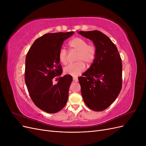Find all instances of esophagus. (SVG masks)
<instances>
[{
	"label": "esophagus",
	"mask_w": 146,
	"mask_h": 146,
	"mask_svg": "<svg viewBox=\"0 0 146 146\" xmlns=\"http://www.w3.org/2000/svg\"><path fill=\"white\" fill-rule=\"evenodd\" d=\"M73 80H74L75 82H78V78H77V77L74 76V77H73Z\"/></svg>",
	"instance_id": "obj_1"
}]
</instances>
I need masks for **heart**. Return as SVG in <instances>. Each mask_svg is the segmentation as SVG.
Segmentation results:
<instances>
[{"label":"heart","mask_w":146,"mask_h":146,"mask_svg":"<svg viewBox=\"0 0 146 146\" xmlns=\"http://www.w3.org/2000/svg\"><path fill=\"white\" fill-rule=\"evenodd\" d=\"M70 48L72 50L77 51L76 56L77 62L69 64L64 68V72L66 74L76 76L82 72L85 69V64H91L96 56V47L90 44L85 39L76 37L71 39L69 42ZM58 58L60 62L65 64L67 63V51L64 48H60L58 53Z\"/></svg>","instance_id":"1"}]
</instances>
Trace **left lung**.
I'll use <instances>...</instances> for the list:
<instances>
[{
    "mask_svg": "<svg viewBox=\"0 0 146 146\" xmlns=\"http://www.w3.org/2000/svg\"><path fill=\"white\" fill-rule=\"evenodd\" d=\"M93 42L94 60L78 78L83 99L88 108L96 111L107 109L117 98L122 88V60L117 48L100 31L78 32Z\"/></svg>",
    "mask_w": 146,
    "mask_h": 146,
    "instance_id": "obj_1",
    "label": "left lung"
}]
</instances>
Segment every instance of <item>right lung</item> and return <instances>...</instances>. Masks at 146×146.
<instances>
[{"label": "right lung", "mask_w": 146, "mask_h": 146, "mask_svg": "<svg viewBox=\"0 0 146 146\" xmlns=\"http://www.w3.org/2000/svg\"><path fill=\"white\" fill-rule=\"evenodd\" d=\"M74 32L47 33L36 39L25 58V82L31 99L37 107L48 113H55L64 107L72 81L63 72L58 53L63 41ZM58 80L56 84L52 80Z\"/></svg>", "instance_id": "obj_1"}]
</instances>
